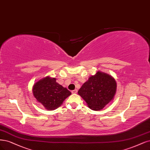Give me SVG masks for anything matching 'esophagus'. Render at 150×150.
<instances>
[{
    "label": "esophagus",
    "instance_id": "esophagus-1",
    "mask_svg": "<svg viewBox=\"0 0 150 150\" xmlns=\"http://www.w3.org/2000/svg\"><path fill=\"white\" fill-rule=\"evenodd\" d=\"M71 92H72V94H76V93L77 92V89L73 90V91H71Z\"/></svg>",
    "mask_w": 150,
    "mask_h": 150
}]
</instances>
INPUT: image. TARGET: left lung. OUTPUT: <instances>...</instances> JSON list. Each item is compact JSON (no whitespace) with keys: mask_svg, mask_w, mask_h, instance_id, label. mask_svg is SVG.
<instances>
[{"mask_svg":"<svg viewBox=\"0 0 150 150\" xmlns=\"http://www.w3.org/2000/svg\"><path fill=\"white\" fill-rule=\"evenodd\" d=\"M117 91L114 77L104 72L98 71L85 82L78 91L92 110H100L113 100Z\"/></svg>","mask_w":150,"mask_h":150,"instance_id":"left-lung-1","label":"left lung"}]
</instances>
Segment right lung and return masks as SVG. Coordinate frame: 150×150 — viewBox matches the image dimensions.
<instances>
[{
	"label": "right lung",
	"instance_id": "1",
	"mask_svg": "<svg viewBox=\"0 0 150 150\" xmlns=\"http://www.w3.org/2000/svg\"><path fill=\"white\" fill-rule=\"evenodd\" d=\"M32 92L37 100L48 110L60 107L71 92L56 82V79L48 76L36 82Z\"/></svg>",
	"mask_w": 150,
	"mask_h": 150
}]
</instances>
